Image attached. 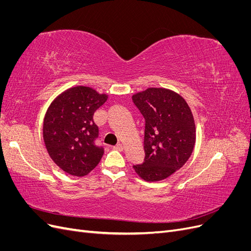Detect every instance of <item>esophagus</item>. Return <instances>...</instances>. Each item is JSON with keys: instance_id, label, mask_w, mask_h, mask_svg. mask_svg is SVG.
<instances>
[{"instance_id": "esophagus-1", "label": "esophagus", "mask_w": 251, "mask_h": 251, "mask_svg": "<svg viewBox=\"0 0 251 251\" xmlns=\"http://www.w3.org/2000/svg\"><path fill=\"white\" fill-rule=\"evenodd\" d=\"M114 149L117 150V151H123L124 150V146L121 143H117L115 147H114Z\"/></svg>"}]
</instances>
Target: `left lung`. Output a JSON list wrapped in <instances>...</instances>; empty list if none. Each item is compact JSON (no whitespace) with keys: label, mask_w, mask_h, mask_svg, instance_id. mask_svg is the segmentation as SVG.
Wrapping results in <instances>:
<instances>
[{"label":"left lung","mask_w":251,"mask_h":251,"mask_svg":"<svg viewBox=\"0 0 251 251\" xmlns=\"http://www.w3.org/2000/svg\"><path fill=\"white\" fill-rule=\"evenodd\" d=\"M132 100L146 121V156L133 168L143 180H163L180 170L193 153L196 126L192 111L184 98L163 88H149Z\"/></svg>","instance_id":"8db88e82"}]
</instances>
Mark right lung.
<instances>
[{
    "mask_svg": "<svg viewBox=\"0 0 251 251\" xmlns=\"http://www.w3.org/2000/svg\"><path fill=\"white\" fill-rule=\"evenodd\" d=\"M107 100L92 88L73 87L57 96L45 115L43 136L49 156L72 176H86L103 155V148L96 144L93 115Z\"/></svg>",
    "mask_w": 251,
    "mask_h": 251,
    "instance_id": "1",
    "label": "right lung"
}]
</instances>
